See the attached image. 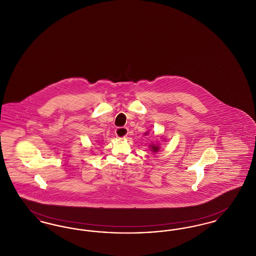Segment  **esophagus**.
<instances>
[{"label": "esophagus", "instance_id": "obj_1", "mask_svg": "<svg viewBox=\"0 0 256 256\" xmlns=\"http://www.w3.org/2000/svg\"><path fill=\"white\" fill-rule=\"evenodd\" d=\"M128 134V130L126 128H124V126H121V128H117L116 130H115V134H116V136L117 137H120V138H124V137H126V135Z\"/></svg>", "mask_w": 256, "mask_h": 256}]
</instances>
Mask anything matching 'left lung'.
Returning <instances> with one entry per match:
<instances>
[{
	"label": "left lung",
	"instance_id": "obj_1",
	"mask_svg": "<svg viewBox=\"0 0 256 256\" xmlns=\"http://www.w3.org/2000/svg\"><path fill=\"white\" fill-rule=\"evenodd\" d=\"M152 152H158V146H152Z\"/></svg>",
	"mask_w": 256,
	"mask_h": 256
}]
</instances>
